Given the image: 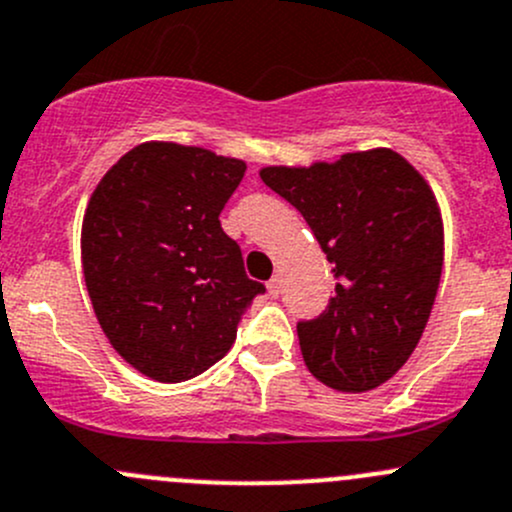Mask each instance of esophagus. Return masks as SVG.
<instances>
[{"label":"esophagus","instance_id":"1","mask_svg":"<svg viewBox=\"0 0 512 512\" xmlns=\"http://www.w3.org/2000/svg\"><path fill=\"white\" fill-rule=\"evenodd\" d=\"M267 292H270L272 297H280V292H282V280H280V277L275 275L270 282H267Z\"/></svg>","mask_w":512,"mask_h":512}]
</instances>
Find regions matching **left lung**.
Segmentation results:
<instances>
[{"instance_id":"1","label":"left lung","mask_w":512,"mask_h":512,"mask_svg":"<svg viewBox=\"0 0 512 512\" xmlns=\"http://www.w3.org/2000/svg\"><path fill=\"white\" fill-rule=\"evenodd\" d=\"M267 188L302 213L337 277L317 319L297 324L307 369L337 391H369L414 354L443 270L436 195L391 148L309 168L270 165Z\"/></svg>"}]
</instances>
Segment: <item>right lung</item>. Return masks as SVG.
Here are the masks:
<instances>
[{
  "label": "right lung",
  "instance_id": "right-lung-1",
  "mask_svg": "<svg viewBox=\"0 0 512 512\" xmlns=\"http://www.w3.org/2000/svg\"><path fill=\"white\" fill-rule=\"evenodd\" d=\"M245 168L148 141L103 175L86 205L81 262L98 324L133 369L163 384L223 359L242 312L265 292L220 227Z\"/></svg>",
  "mask_w": 512,
  "mask_h": 512
}]
</instances>
